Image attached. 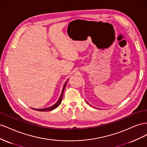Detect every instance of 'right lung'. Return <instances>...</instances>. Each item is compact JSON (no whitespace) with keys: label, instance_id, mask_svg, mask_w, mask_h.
<instances>
[{"label":"right lung","instance_id":"1","mask_svg":"<svg viewBox=\"0 0 147 147\" xmlns=\"http://www.w3.org/2000/svg\"><path fill=\"white\" fill-rule=\"evenodd\" d=\"M67 82V81H66V82L65 83V84H64V86L63 89V91H62V93H61V96H60L59 99L58 100H57V102H56V103L55 104L52 105L51 107H48V108L40 109H34V110H37V111H42V112H45V111H51V110H53L55 109L56 108H57V107H58V106L61 104V103L62 99H63V94H64V89H65V88Z\"/></svg>","mask_w":147,"mask_h":147}]
</instances>
